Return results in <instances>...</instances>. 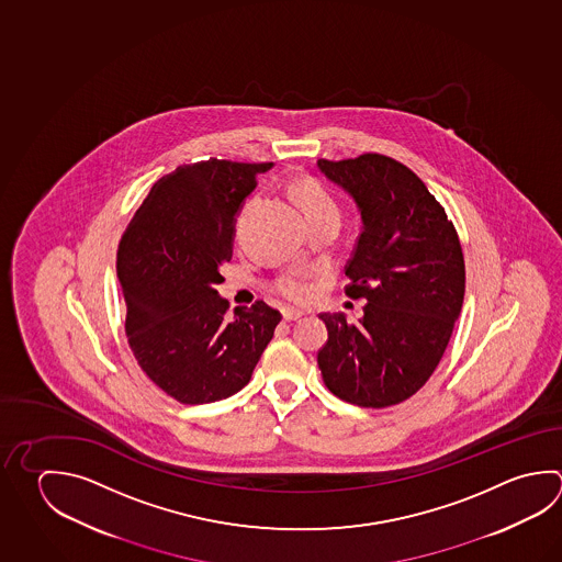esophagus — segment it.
<instances>
[{
	"label": "esophagus",
	"mask_w": 562,
	"mask_h": 562,
	"mask_svg": "<svg viewBox=\"0 0 562 562\" xmlns=\"http://www.w3.org/2000/svg\"><path fill=\"white\" fill-rule=\"evenodd\" d=\"M303 317H305L303 311H283V318H285L286 323H295V321Z\"/></svg>",
	"instance_id": "obj_1"
}]
</instances>
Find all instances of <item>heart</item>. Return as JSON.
Wrapping results in <instances>:
<instances>
[{"instance_id": "heart-1", "label": "heart", "mask_w": 562, "mask_h": 562, "mask_svg": "<svg viewBox=\"0 0 562 562\" xmlns=\"http://www.w3.org/2000/svg\"><path fill=\"white\" fill-rule=\"evenodd\" d=\"M296 198L303 205L306 215L323 212V210H337V205L328 198L327 192L323 188H318L317 184H311V182L299 186ZM277 291L293 303H303L313 293V286L303 276H289L279 279Z\"/></svg>"}]
</instances>
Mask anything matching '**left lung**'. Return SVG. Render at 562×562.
<instances>
[{"instance_id": "obj_1", "label": "left lung", "mask_w": 562, "mask_h": 562, "mask_svg": "<svg viewBox=\"0 0 562 562\" xmlns=\"http://www.w3.org/2000/svg\"><path fill=\"white\" fill-rule=\"evenodd\" d=\"M328 182L357 204L362 229L345 276L347 295L367 299L364 317L323 313L328 340L318 350L327 389L360 408L414 396L448 347L465 293L456 227L426 184L382 154L317 160Z\"/></svg>"}]
</instances>
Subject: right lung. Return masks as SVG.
<instances>
[{"label": "right lung", "mask_w": 562, "mask_h": 562, "mask_svg": "<svg viewBox=\"0 0 562 562\" xmlns=\"http://www.w3.org/2000/svg\"><path fill=\"white\" fill-rule=\"evenodd\" d=\"M271 166L210 158L176 168L153 186L119 245L128 345L146 376L182 404L247 386L281 321L263 301L227 318L215 289L245 198Z\"/></svg>", "instance_id": "add662e5"}]
</instances>
